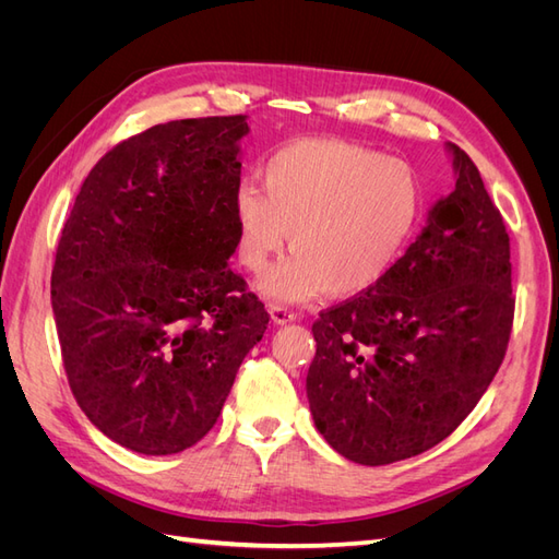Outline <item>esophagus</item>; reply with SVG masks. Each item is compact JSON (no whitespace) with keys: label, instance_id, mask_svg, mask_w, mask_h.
<instances>
[{"label":"esophagus","instance_id":"obj_1","mask_svg":"<svg viewBox=\"0 0 559 559\" xmlns=\"http://www.w3.org/2000/svg\"><path fill=\"white\" fill-rule=\"evenodd\" d=\"M270 319L275 321L277 326H284V324H292V321H296L298 319V314L294 312V310H286V308H282V306H270Z\"/></svg>","mask_w":559,"mask_h":559}]
</instances>
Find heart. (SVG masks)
Instances as JSON below:
<instances>
[{"label": "heart", "mask_w": 559, "mask_h": 559, "mask_svg": "<svg viewBox=\"0 0 559 559\" xmlns=\"http://www.w3.org/2000/svg\"><path fill=\"white\" fill-rule=\"evenodd\" d=\"M421 207L413 165L352 142L300 140L265 160L261 191L242 183L235 193L238 261L261 273L289 238L296 251L259 280L265 298L359 296L392 273Z\"/></svg>", "instance_id": "1"}]
</instances>
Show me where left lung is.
Listing matches in <instances>:
<instances>
[{
  "label": "left lung",
  "mask_w": 559,
  "mask_h": 559,
  "mask_svg": "<svg viewBox=\"0 0 559 559\" xmlns=\"http://www.w3.org/2000/svg\"><path fill=\"white\" fill-rule=\"evenodd\" d=\"M454 191L378 286L312 324L308 401L317 431L347 460L421 454L476 408L513 324L511 245L478 167L445 144Z\"/></svg>",
  "instance_id": "1"
}]
</instances>
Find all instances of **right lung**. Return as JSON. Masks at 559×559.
Listing matches in <instances>:
<instances>
[{
	"instance_id": "obj_1",
	"label": "right lung",
	"mask_w": 559,
	"mask_h": 559,
	"mask_svg": "<svg viewBox=\"0 0 559 559\" xmlns=\"http://www.w3.org/2000/svg\"><path fill=\"white\" fill-rule=\"evenodd\" d=\"M247 132V116H210L134 134L99 158L62 228L50 302L67 380L132 452L195 445L267 329L228 267Z\"/></svg>"
}]
</instances>
